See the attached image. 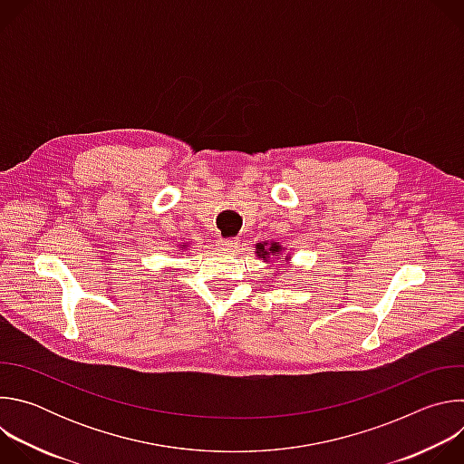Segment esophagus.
I'll list each match as a JSON object with an SVG mask.
<instances>
[{
  "instance_id": "obj_1",
  "label": "esophagus",
  "mask_w": 464,
  "mask_h": 464,
  "mask_svg": "<svg viewBox=\"0 0 464 464\" xmlns=\"http://www.w3.org/2000/svg\"><path fill=\"white\" fill-rule=\"evenodd\" d=\"M218 244L222 249H235L238 246V238H220Z\"/></svg>"
}]
</instances>
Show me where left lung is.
I'll return each mask as SVG.
<instances>
[{"instance_id":"left-lung-1","label":"left lung","mask_w":464,"mask_h":464,"mask_svg":"<svg viewBox=\"0 0 464 464\" xmlns=\"http://www.w3.org/2000/svg\"><path fill=\"white\" fill-rule=\"evenodd\" d=\"M264 244H268V242H264ZM264 244H256V255H258L260 258H264V260H268L270 255H274L276 251L281 249L277 242H272V246H264Z\"/></svg>"}]
</instances>
